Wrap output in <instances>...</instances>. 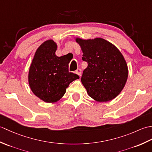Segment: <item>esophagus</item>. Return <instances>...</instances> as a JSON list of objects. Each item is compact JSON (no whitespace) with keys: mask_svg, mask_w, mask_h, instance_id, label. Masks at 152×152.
<instances>
[{"mask_svg":"<svg viewBox=\"0 0 152 152\" xmlns=\"http://www.w3.org/2000/svg\"><path fill=\"white\" fill-rule=\"evenodd\" d=\"M81 72H82V70L80 69H78L76 70V74H78V76H81Z\"/></svg>","mask_w":152,"mask_h":152,"instance_id":"1","label":"esophagus"}]
</instances>
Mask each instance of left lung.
I'll return each instance as SVG.
<instances>
[{
  "label": "left lung",
  "instance_id": "8db88e82",
  "mask_svg": "<svg viewBox=\"0 0 152 152\" xmlns=\"http://www.w3.org/2000/svg\"><path fill=\"white\" fill-rule=\"evenodd\" d=\"M75 40L83 52L82 60L88 64L81 78L88 95L99 102L115 99L128 78L127 64L121 51L102 38L76 37Z\"/></svg>",
  "mask_w": 152,
  "mask_h": 152
}]
</instances>
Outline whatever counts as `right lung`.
I'll return each mask as SVG.
<instances>
[{
	"label": "right lung",
	"instance_id": "add662e5",
	"mask_svg": "<svg viewBox=\"0 0 152 152\" xmlns=\"http://www.w3.org/2000/svg\"><path fill=\"white\" fill-rule=\"evenodd\" d=\"M57 48L53 40L44 42L35 51L28 70V82L32 92L47 103L59 101L70 83L80 78L69 72L70 60L65 56H56Z\"/></svg>",
	"mask_w": 152,
	"mask_h": 152
}]
</instances>
